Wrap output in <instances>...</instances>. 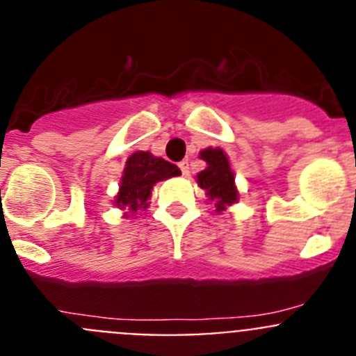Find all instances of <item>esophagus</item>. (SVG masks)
Segmentation results:
<instances>
[{
	"instance_id": "obj_1",
	"label": "esophagus",
	"mask_w": 356,
	"mask_h": 356,
	"mask_svg": "<svg viewBox=\"0 0 356 356\" xmlns=\"http://www.w3.org/2000/svg\"><path fill=\"white\" fill-rule=\"evenodd\" d=\"M178 165H180L181 175L187 176V175H188V162H180V163H178Z\"/></svg>"
}]
</instances>
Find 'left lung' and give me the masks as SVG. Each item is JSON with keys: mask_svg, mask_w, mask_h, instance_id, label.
I'll return each mask as SVG.
<instances>
[{"mask_svg": "<svg viewBox=\"0 0 356 356\" xmlns=\"http://www.w3.org/2000/svg\"><path fill=\"white\" fill-rule=\"evenodd\" d=\"M200 155L207 162V169L197 175V184L201 188H205L210 201H213L216 212H221L238 200L234 172L229 169L228 159L219 147H209L201 151Z\"/></svg>", "mask_w": 356, "mask_h": 356, "instance_id": "8db88e82", "label": "left lung"}]
</instances>
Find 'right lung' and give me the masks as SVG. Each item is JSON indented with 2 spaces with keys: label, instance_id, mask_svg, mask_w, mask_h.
I'll list each match as a JSON object with an SVG mask.
<instances>
[{
  "label": "right lung",
  "instance_id": "right-lung-1",
  "mask_svg": "<svg viewBox=\"0 0 356 356\" xmlns=\"http://www.w3.org/2000/svg\"><path fill=\"white\" fill-rule=\"evenodd\" d=\"M178 175L180 169L175 163L156 159L147 151H137L127 160L119 194L115 196V205L121 210H127L124 216L135 213L139 209H146L153 185Z\"/></svg>",
  "mask_w": 356,
  "mask_h": 356
}]
</instances>
